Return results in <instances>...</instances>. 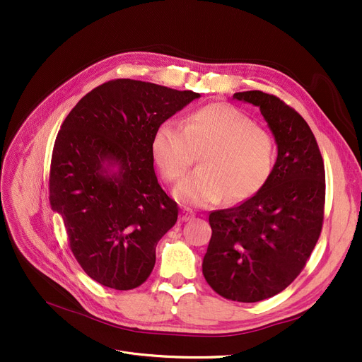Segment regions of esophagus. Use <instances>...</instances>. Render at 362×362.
I'll return each mask as SVG.
<instances>
[{
	"label": "esophagus",
	"instance_id": "34e87169",
	"mask_svg": "<svg viewBox=\"0 0 362 362\" xmlns=\"http://www.w3.org/2000/svg\"><path fill=\"white\" fill-rule=\"evenodd\" d=\"M194 217H195V214L192 211H189V210H183L182 214H180L182 221H189V220H192Z\"/></svg>",
	"mask_w": 362,
	"mask_h": 362
}]
</instances>
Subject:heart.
Listing matches in <instances>:
<instances>
[{
  "mask_svg": "<svg viewBox=\"0 0 362 362\" xmlns=\"http://www.w3.org/2000/svg\"><path fill=\"white\" fill-rule=\"evenodd\" d=\"M201 149L202 165L175 189L183 204H217L224 197L229 202L243 201L259 192L273 173L272 136L233 105L197 108L189 112L185 126L165 120L151 141L152 156L167 180L180 179Z\"/></svg>",
  "mask_w": 362,
  "mask_h": 362,
  "instance_id": "1",
  "label": "heart"
}]
</instances>
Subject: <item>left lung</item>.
I'll list each match as a JSON object with an SVG mask.
<instances>
[{
    "mask_svg": "<svg viewBox=\"0 0 362 362\" xmlns=\"http://www.w3.org/2000/svg\"><path fill=\"white\" fill-rule=\"evenodd\" d=\"M233 98L259 108L277 158L259 192L210 214L213 235L202 273L223 298L258 302L286 289L314 250L325 214V163L310 126L293 108L261 90L236 92Z\"/></svg>",
    "mask_w": 362,
    "mask_h": 362,
    "instance_id": "left-lung-1",
    "label": "left lung"
}]
</instances>
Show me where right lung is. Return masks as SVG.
Here are the masks:
<instances>
[{"mask_svg":"<svg viewBox=\"0 0 362 362\" xmlns=\"http://www.w3.org/2000/svg\"><path fill=\"white\" fill-rule=\"evenodd\" d=\"M201 95L117 79L92 89L57 135L49 202L83 272L105 288L135 289L156 265L179 206L154 171L156 129Z\"/></svg>","mask_w":362,"mask_h":362,"instance_id":"add662e5","label":"right lung"}]
</instances>
